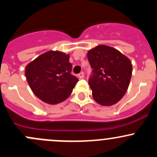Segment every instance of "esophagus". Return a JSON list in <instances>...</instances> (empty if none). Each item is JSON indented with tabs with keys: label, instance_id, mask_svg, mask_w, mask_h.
Wrapping results in <instances>:
<instances>
[{
	"label": "esophagus",
	"instance_id": "obj_1",
	"mask_svg": "<svg viewBox=\"0 0 157 157\" xmlns=\"http://www.w3.org/2000/svg\"><path fill=\"white\" fill-rule=\"evenodd\" d=\"M78 77H79V78L83 79V77H84V73H83V72H80V74H78Z\"/></svg>",
	"mask_w": 157,
	"mask_h": 157
}]
</instances>
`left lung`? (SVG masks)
<instances>
[{
	"mask_svg": "<svg viewBox=\"0 0 157 157\" xmlns=\"http://www.w3.org/2000/svg\"><path fill=\"white\" fill-rule=\"evenodd\" d=\"M87 58L93 69L89 79L93 99L104 106L115 105L128 90L132 74L131 61L118 50L105 45L89 51Z\"/></svg>",
	"mask_w": 157,
	"mask_h": 157,
	"instance_id": "obj_1",
	"label": "left lung"
}]
</instances>
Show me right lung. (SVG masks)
Returning a JSON list of instances; mask_svg holds the SVG:
<instances>
[{
	"mask_svg": "<svg viewBox=\"0 0 157 157\" xmlns=\"http://www.w3.org/2000/svg\"><path fill=\"white\" fill-rule=\"evenodd\" d=\"M69 55L48 51L29 63L25 75L32 91L45 103L55 105L69 97L78 79L71 74Z\"/></svg>",
	"mask_w": 157,
	"mask_h": 157,
	"instance_id": "add662e5",
	"label": "right lung"
}]
</instances>
